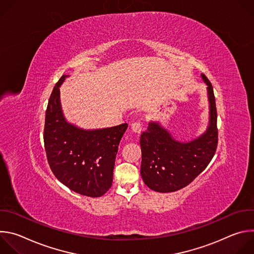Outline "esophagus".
<instances>
[{
  "label": "esophagus",
  "instance_id": "obj_1",
  "mask_svg": "<svg viewBox=\"0 0 254 254\" xmlns=\"http://www.w3.org/2000/svg\"><path fill=\"white\" fill-rule=\"evenodd\" d=\"M130 129L134 132V133H140L141 131V123L140 122H133L130 125Z\"/></svg>",
  "mask_w": 254,
  "mask_h": 254
}]
</instances>
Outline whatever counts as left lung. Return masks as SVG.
Instances as JSON below:
<instances>
[{
  "instance_id": "left-lung-1",
  "label": "left lung",
  "mask_w": 254,
  "mask_h": 254,
  "mask_svg": "<svg viewBox=\"0 0 254 254\" xmlns=\"http://www.w3.org/2000/svg\"><path fill=\"white\" fill-rule=\"evenodd\" d=\"M208 85L209 126L197 138L182 142L176 140L159 123L151 122L148 129L140 135V175L150 189L161 192H175L188 186L211 162L218 144L217 111L213 87L202 74Z\"/></svg>"
}]
</instances>
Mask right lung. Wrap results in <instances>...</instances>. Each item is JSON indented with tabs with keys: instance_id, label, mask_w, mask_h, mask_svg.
Instances as JSON below:
<instances>
[{
	"instance_id": "obj_1",
	"label": "right lung",
	"mask_w": 254,
	"mask_h": 254,
	"mask_svg": "<svg viewBox=\"0 0 254 254\" xmlns=\"http://www.w3.org/2000/svg\"><path fill=\"white\" fill-rule=\"evenodd\" d=\"M62 75L50 95L44 127L48 164L62 184L80 195L100 197L112 187L120 141L127 124L82 129L66 122L60 104Z\"/></svg>"
}]
</instances>
